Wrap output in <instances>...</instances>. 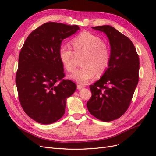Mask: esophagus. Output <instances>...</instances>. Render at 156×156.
<instances>
[{
  "instance_id": "34e87169",
  "label": "esophagus",
  "mask_w": 156,
  "mask_h": 156,
  "mask_svg": "<svg viewBox=\"0 0 156 156\" xmlns=\"http://www.w3.org/2000/svg\"><path fill=\"white\" fill-rule=\"evenodd\" d=\"M84 87V86L83 85V84H78L77 85V89H79V90L82 89V88H83Z\"/></svg>"
}]
</instances>
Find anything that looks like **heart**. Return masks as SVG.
<instances>
[{
    "instance_id": "1",
    "label": "heart",
    "mask_w": 156,
    "mask_h": 156,
    "mask_svg": "<svg viewBox=\"0 0 156 156\" xmlns=\"http://www.w3.org/2000/svg\"><path fill=\"white\" fill-rule=\"evenodd\" d=\"M72 47L65 44L60 47L59 55L61 61L68 72H72L77 64V56L82 59L83 66L71 75L74 81L87 84L96 76L101 74L109 66L111 52L106 44L98 36L90 32H83L73 39Z\"/></svg>"
}]
</instances>
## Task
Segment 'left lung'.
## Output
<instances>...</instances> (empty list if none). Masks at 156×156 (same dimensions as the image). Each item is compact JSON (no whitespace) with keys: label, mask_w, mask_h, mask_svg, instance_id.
<instances>
[{"label":"left lung","mask_w":156,"mask_h":156,"mask_svg":"<svg viewBox=\"0 0 156 156\" xmlns=\"http://www.w3.org/2000/svg\"><path fill=\"white\" fill-rule=\"evenodd\" d=\"M107 34L111 45L109 66L102 77L90 85V113L103 122L119 119L129 108L139 82V57L132 41L109 25L92 27Z\"/></svg>","instance_id":"1"}]
</instances>
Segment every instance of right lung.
Instances as JSON below:
<instances>
[{
    "mask_svg": "<svg viewBox=\"0 0 156 156\" xmlns=\"http://www.w3.org/2000/svg\"><path fill=\"white\" fill-rule=\"evenodd\" d=\"M79 30L77 25L48 22L27 37L19 56L16 83L26 114L42 124L58 120L65 112L66 98L76 84L64 79L59 51L64 39Z\"/></svg>",
    "mask_w": 156,
    "mask_h": 156,
    "instance_id": "obj_1",
    "label": "right lung"
}]
</instances>
